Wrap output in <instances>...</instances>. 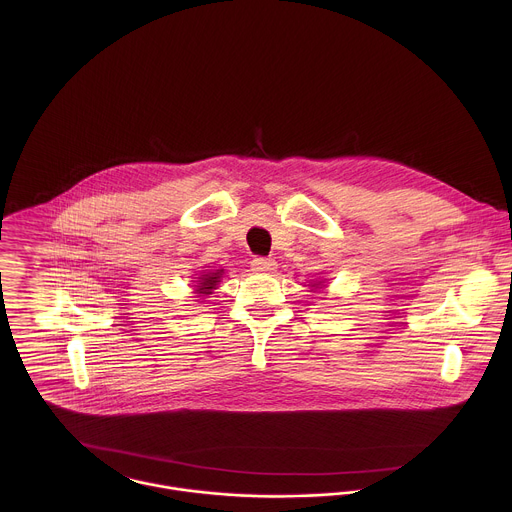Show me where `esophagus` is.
Wrapping results in <instances>:
<instances>
[{"label": "esophagus", "instance_id": "esophagus-1", "mask_svg": "<svg viewBox=\"0 0 512 512\" xmlns=\"http://www.w3.org/2000/svg\"><path fill=\"white\" fill-rule=\"evenodd\" d=\"M252 266V272L256 274H272L276 270V262L272 258H264V256H258L250 262Z\"/></svg>", "mask_w": 512, "mask_h": 512}]
</instances>
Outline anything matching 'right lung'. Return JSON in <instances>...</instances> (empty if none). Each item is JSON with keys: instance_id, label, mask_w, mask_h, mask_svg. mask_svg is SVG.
Segmentation results:
<instances>
[{"instance_id": "1", "label": "right lung", "mask_w": 512, "mask_h": 512, "mask_svg": "<svg viewBox=\"0 0 512 512\" xmlns=\"http://www.w3.org/2000/svg\"><path fill=\"white\" fill-rule=\"evenodd\" d=\"M219 274H213V276H203V278H199L203 284L201 286H197V290L199 293H211V290L217 286V282H219Z\"/></svg>"}]
</instances>
